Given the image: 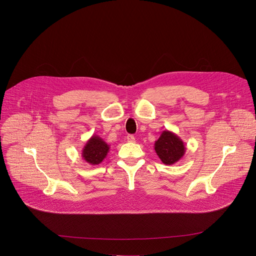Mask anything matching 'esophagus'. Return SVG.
I'll return each instance as SVG.
<instances>
[{
  "instance_id": "esophagus-1",
  "label": "esophagus",
  "mask_w": 256,
  "mask_h": 256,
  "mask_svg": "<svg viewBox=\"0 0 256 256\" xmlns=\"http://www.w3.org/2000/svg\"><path fill=\"white\" fill-rule=\"evenodd\" d=\"M126 138H128V142H136V138H134L132 134H128V136H126Z\"/></svg>"
}]
</instances>
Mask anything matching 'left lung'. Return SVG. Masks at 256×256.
I'll return each instance as SVG.
<instances>
[{
    "label": "left lung",
    "instance_id": "left-lung-1",
    "mask_svg": "<svg viewBox=\"0 0 256 256\" xmlns=\"http://www.w3.org/2000/svg\"><path fill=\"white\" fill-rule=\"evenodd\" d=\"M154 150L162 164L172 166L182 158L186 154V146L178 136L166 130L156 142Z\"/></svg>",
    "mask_w": 256,
    "mask_h": 256
}]
</instances>
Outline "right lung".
I'll list each match as a JSON object with an SVG mask.
<instances>
[{
  "label": "right lung",
  "mask_w": 256,
  "mask_h": 256,
  "mask_svg": "<svg viewBox=\"0 0 256 256\" xmlns=\"http://www.w3.org/2000/svg\"><path fill=\"white\" fill-rule=\"evenodd\" d=\"M110 146L98 136L94 134L86 142L82 150V158L90 164H100L108 156Z\"/></svg>",
  "instance_id": "obj_1"
}]
</instances>
